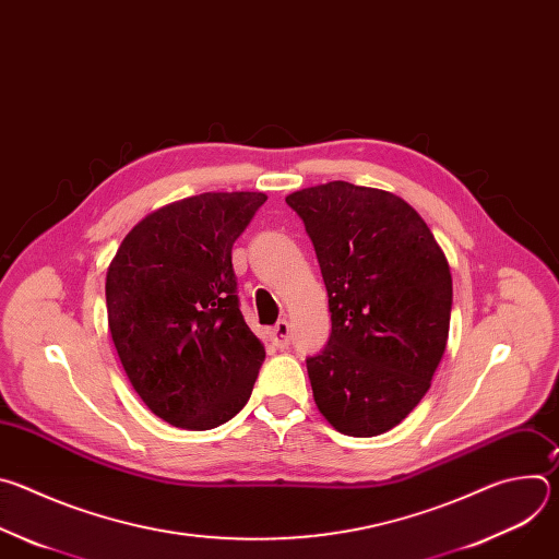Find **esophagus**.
I'll list each match as a JSON object with an SVG mask.
<instances>
[{"instance_id":"34e87169","label":"esophagus","mask_w":559,"mask_h":559,"mask_svg":"<svg viewBox=\"0 0 559 559\" xmlns=\"http://www.w3.org/2000/svg\"><path fill=\"white\" fill-rule=\"evenodd\" d=\"M270 338L278 349H285L289 345V323L287 321H278L272 330H270Z\"/></svg>"}]
</instances>
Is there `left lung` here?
Returning <instances> with one entry per match:
<instances>
[{
  "instance_id": "obj_1",
  "label": "left lung",
  "mask_w": 559,
  "mask_h": 559,
  "mask_svg": "<svg viewBox=\"0 0 559 559\" xmlns=\"http://www.w3.org/2000/svg\"><path fill=\"white\" fill-rule=\"evenodd\" d=\"M328 287L332 336L307 358L318 412L341 433L380 436L425 397L451 321V272L401 197L330 181L289 194Z\"/></svg>"
}]
</instances>
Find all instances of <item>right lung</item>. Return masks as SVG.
Returning <instances> with one entry per match:
<instances>
[{"label": "right lung", "mask_w": 559, "mask_h": 559, "mask_svg": "<svg viewBox=\"0 0 559 559\" xmlns=\"http://www.w3.org/2000/svg\"><path fill=\"white\" fill-rule=\"evenodd\" d=\"M265 201L205 192L158 207L108 267L119 360L147 409L173 427L214 429L250 401L265 347L238 309L231 246Z\"/></svg>", "instance_id": "right-lung-1"}]
</instances>
